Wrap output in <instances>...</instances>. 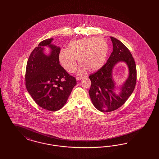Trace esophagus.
Here are the masks:
<instances>
[{
	"label": "esophagus",
	"mask_w": 159,
	"mask_h": 159,
	"mask_svg": "<svg viewBox=\"0 0 159 159\" xmlns=\"http://www.w3.org/2000/svg\"><path fill=\"white\" fill-rule=\"evenodd\" d=\"M83 77V76H77L76 77V79L77 80H80V79H82Z\"/></svg>",
	"instance_id": "esophagus-1"
}]
</instances>
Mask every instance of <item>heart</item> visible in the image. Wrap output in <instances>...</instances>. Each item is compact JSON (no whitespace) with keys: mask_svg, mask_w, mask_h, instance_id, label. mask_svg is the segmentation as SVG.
<instances>
[{"mask_svg":"<svg viewBox=\"0 0 159 159\" xmlns=\"http://www.w3.org/2000/svg\"><path fill=\"white\" fill-rule=\"evenodd\" d=\"M108 47L106 40L101 37L83 39L69 43L67 49L59 54V60L67 72H74L77 59L82 65L81 71L87 69L95 72L100 69L106 61Z\"/></svg>","mask_w":159,"mask_h":159,"instance_id":"1","label":"heart"}]
</instances>
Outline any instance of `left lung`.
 Here are the masks:
<instances>
[{"instance_id":"1","label":"left lung","mask_w":159,"mask_h":159,"mask_svg":"<svg viewBox=\"0 0 159 159\" xmlns=\"http://www.w3.org/2000/svg\"><path fill=\"white\" fill-rule=\"evenodd\" d=\"M113 51L107 62L97 72L89 75L92 84L89 91L92 102L101 112L114 111L122 106L135 89L136 83V66L129 50L120 40L111 37ZM123 61L129 67L130 75L122 87L120 95L113 92L114 84L111 80V70L116 63Z\"/></svg>"}]
</instances>
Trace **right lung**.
<instances>
[{
    "label": "right lung",
    "mask_w": 159,
    "mask_h": 159,
    "mask_svg": "<svg viewBox=\"0 0 159 159\" xmlns=\"http://www.w3.org/2000/svg\"><path fill=\"white\" fill-rule=\"evenodd\" d=\"M52 40H43L31 52L25 80L26 89L34 101L45 110L56 111L66 104L76 80L59 64L61 48L51 44ZM45 46L52 49L49 56L43 53L42 47Z\"/></svg>",
    "instance_id": "right-lung-1"
}]
</instances>
